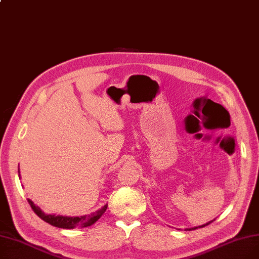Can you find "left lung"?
<instances>
[{
    "label": "left lung",
    "mask_w": 259,
    "mask_h": 259,
    "mask_svg": "<svg viewBox=\"0 0 259 259\" xmlns=\"http://www.w3.org/2000/svg\"><path fill=\"white\" fill-rule=\"evenodd\" d=\"M214 221V220H213ZM213 221H211V222H209V223H207L206 225H202V226H199V227H194V228H191V229H186V230H189V231H191V230H195V229H197V228H202V227H206V226H208V225H210Z\"/></svg>",
    "instance_id": "left-lung-1"
}]
</instances>
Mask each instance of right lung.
I'll return each mask as SVG.
<instances>
[{"label":"right lung","instance_id":"1","mask_svg":"<svg viewBox=\"0 0 259 259\" xmlns=\"http://www.w3.org/2000/svg\"><path fill=\"white\" fill-rule=\"evenodd\" d=\"M19 178L20 175V168H19ZM30 207L32 208L33 212L39 217L40 220L50 224L53 227L62 228V229H74V228H85L93 225L95 222L99 221L100 217L105 213L107 210L108 205H105L102 209L98 210L97 212L91 213L89 215L83 216H62V215H53V214H45L42 210L39 209L38 206H35L31 199H28Z\"/></svg>","mask_w":259,"mask_h":259}]
</instances>
